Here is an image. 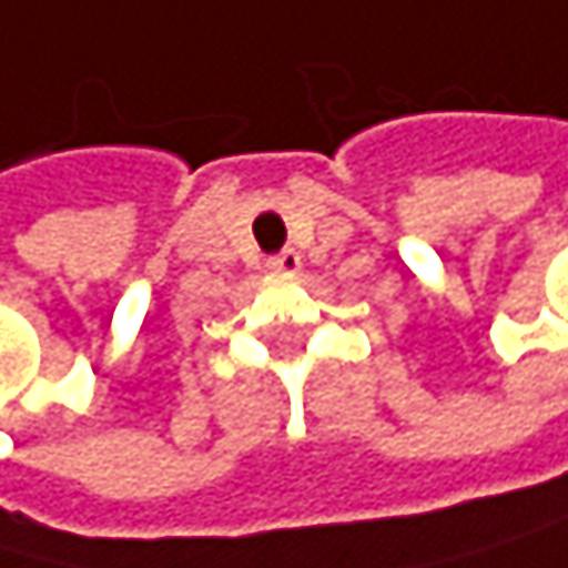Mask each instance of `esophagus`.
Wrapping results in <instances>:
<instances>
[{
	"instance_id": "34e87169",
	"label": "esophagus",
	"mask_w": 568,
	"mask_h": 568,
	"mask_svg": "<svg viewBox=\"0 0 568 568\" xmlns=\"http://www.w3.org/2000/svg\"><path fill=\"white\" fill-rule=\"evenodd\" d=\"M267 267L271 271H281V274H294V271H301V253L287 246V250L274 253V257L267 261Z\"/></svg>"
}]
</instances>
